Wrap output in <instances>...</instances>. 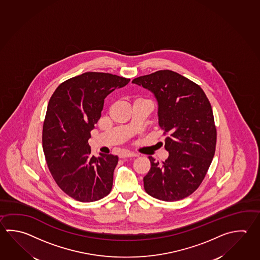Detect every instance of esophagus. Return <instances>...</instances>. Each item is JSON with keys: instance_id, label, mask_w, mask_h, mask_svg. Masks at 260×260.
<instances>
[{"instance_id": "obj_1", "label": "esophagus", "mask_w": 260, "mask_h": 260, "mask_svg": "<svg viewBox=\"0 0 260 260\" xmlns=\"http://www.w3.org/2000/svg\"><path fill=\"white\" fill-rule=\"evenodd\" d=\"M135 156H138L137 154L134 153V152H129V151H123V152L119 154L120 158H128V157Z\"/></svg>"}]
</instances>
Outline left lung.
Instances as JSON below:
<instances>
[{"label":"left lung","instance_id":"left-lung-1","mask_svg":"<svg viewBox=\"0 0 260 260\" xmlns=\"http://www.w3.org/2000/svg\"><path fill=\"white\" fill-rule=\"evenodd\" d=\"M158 102L159 126L169 156L159 164L149 156L151 169L144 189L160 201L191 195L203 181L215 153L216 132L211 103L200 85L170 70L133 79Z\"/></svg>","mask_w":260,"mask_h":260}]
</instances>
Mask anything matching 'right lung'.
<instances>
[{
  "label": "right lung",
  "mask_w": 260,
  "mask_h": 260,
  "mask_svg": "<svg viewBox=\"0 0 260 260\" xmlns=\"http://www.w3.org/2000/svg\"><path fill=\"white\" fill-rule=\"evenodd\" d=\"M129 79L89 72L60 83L49 99L42 145L49 172L59 188L81 202L108 196L118 157L91 154L88 140L103 110L104 100Z\"/></svg>",
  "instance_id": "right-lung-1"
}]
</instances>
